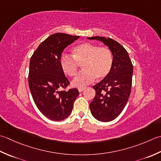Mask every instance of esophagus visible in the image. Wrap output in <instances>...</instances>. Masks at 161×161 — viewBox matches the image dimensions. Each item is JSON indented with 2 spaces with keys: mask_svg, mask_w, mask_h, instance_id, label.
I'll list each match as a JSON object with an SVG mask.
<instances>
[{
  "mask_svg": "<svg viewBox=\"0 0 161 161\" xmlns=\"http://www.w3.org/2000/svg\"><path fill=\"white\" fill-rule=\"evenodd\" d=\"M85 90V87H78V90L79 92H83Z\"/></svg>",
  "mask_w": 161,
  "mask_h": 161,
  "instance_id": "34e87169",
  "label": "esophagus"
}]
</instances>
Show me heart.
I'll use <instances>...</instances> for the list:
<instances>
[{"label":"heart","mask_w":161,"mask_h":161,"mask_svg":"<svg viewBox=\"0 0 161 161\" xmlns=\"http://www.w3.org/2000/svg\"><path fill=\"white\" fill-rule=\"evenodd\" d=\"M62 71L68 76L72 77L76 74L82 64L83 69L72 80V85L82 87L94 80L95 78L102 80L110 73L113 65V54L106 47L85 42L73 48V55L63 54L60 59Z\"/></svg>","instance_id":"heart-1"}]
</instances>
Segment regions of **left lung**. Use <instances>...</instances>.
I'll return each mask as SVG.
<instances>
[{
	"instance_id": "8db88e82",
	"label": "left lung",
	"mask_w": 161,
	"mask_h": 161,
	"mask_svg": "<svg viewBox=\"0 0 161 161\" xmlns=\"http://www.w3.org/2000/svg\"><path fill=\"white\" fill-rule=\"evenodd\" d=\"M87 39L102 42L113 54L110 73L93 86L96 94L90 105L94 118L101 122H110L119 115L129 100L132 86L133 64L126 49L114 39L98 36Z\"/></svg>"
}]
</instances>
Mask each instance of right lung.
<instances>
[{
	"label": "right lung",
	"mask_w": 161,
	"mask_h": 161,
	"mask_svg": "<svg viewBox=\"0 0 161 161\" xmlns=\"http://www.w3.org/2000/svg\"><path fill=\"white\" fill-rule=\"evenodd\" d=\"M78 38L55 33L39 44L31 58L28 84L32 99L39 110L51 120L58 122L69 115L79 94L76 88L60 91L69 85L60 66L62 53Z\"/></svg>",
	"instance_id": "1"
}]
</instances>
